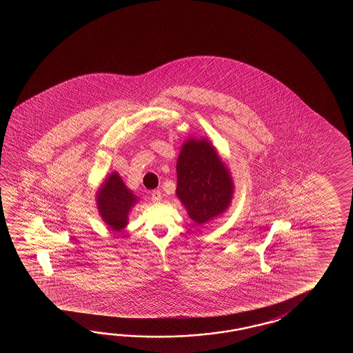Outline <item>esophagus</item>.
<instances>
[{
  "instance_id": "1",
  "label": "esophagus",
  "mask_w": 353,
  "mask_h": 353,
  "mask_svg": "<svg viewBox=\"0 0 353 353\" xmlns=\"http://www.w3.org/2000/svg\"><path fill=\"white\" fill-rule=\"evenodd\" d=\"M151 199H152V202H160L161 201V192L160 190H152L151 192Z\"/></svg>"
}]
</instances>
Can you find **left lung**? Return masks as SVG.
Masks as SVG:
<instances>
[{
	"instance_id": "left-lung-1",
	"label": "left lung",
	"mask_w": 353,
	"mask_h": 353,
	"mask_svg": "<svg viewBox=\"0 0 353 353\" xmlns=\"http://www.w3.org/2000/svg\"><path fill=\"white\" fill-rule=\"evenodd\" d=\"M176 195L198 225L222 214L232 199L231 174L205 139H189L176 161Z\"/></svg>"
}]
</instances>
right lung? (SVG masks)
<instances>
[{
  "label": "right lung",
  "instance_id": "obj_1",
  "mask_svg": "<svg viewBox=\"0 0 353 353\" xmlns=\"http://www.w3.org/2000/svg\"><path fill=\"white\" fill-rule=\"evenodd\" d=\"M96 196L99 216L111 230L120 232L128 225V212L137 202V196L128 189L116 172L105 178Z\"/></svg>",
  "mask_w": 353,
  "mask_h": 353
}]
</instances>
